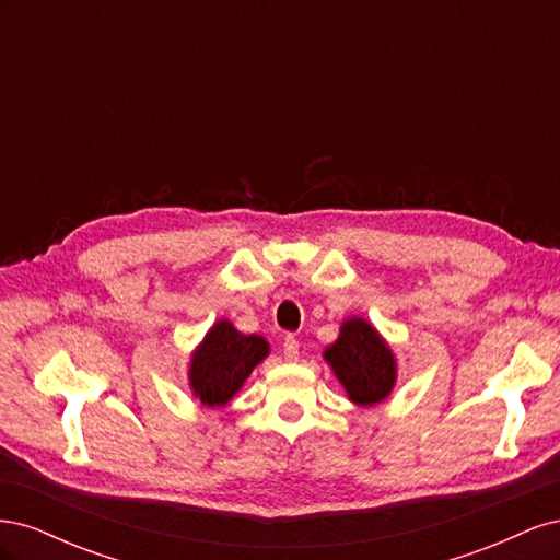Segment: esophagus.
I'll return each instance as SVG.
<instances>
[{"label": "esophagus", "mask_w": 560, "mask_h": 560, "mask_svg": "<svg viewBox=\"0 0 560 560\" xmlns=\"http://www.w3.org/2000/svg\"><path fill=\"white\" fill-rule=\"evenodd\" d=\"M282 354H284V360H290V362H296L299 360V341L294 336H284V341H282Z\"/></svg>", "instance_id": "34e87169"}]
</instances>
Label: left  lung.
Here are the masks:
<instances>
[{"instance_id": "8db88e82", "label": "left lung", "mask_w": 560, "mask_h": 560, "mask_svg": "<svg viewBox=\"0 0 560 560\" xmlns=\"http://www.w3.org/2000/svg\"><path fill=\"white\" fill-rule=\"evenodd\" d=\"M325 360L354 404L374 406L393 393L397 381L395 354L362 317L343 322L341 334L325 350Z\"/></svg>"}]
</instances>
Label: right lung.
Returning <instances> with one entry per match:
<instances>
[{
	"label": "right lung",
	"instance_id": "add662e5",
	"mask_svg": "<svg viewBox=\"0 0 560 560\" xmlns=\"http://www.w3.org/2000/svg\"><path fill=\"white\" fill-rule=\"evenodd\" d=\"M264 336L241 334L229 319L214 322L191 354L189 385L194 395L208 406H224L238 393L252 369L268 354Z\"/></svg>",
	"mask_w": 560,
	"mask_h": 560
}]
</instances>
